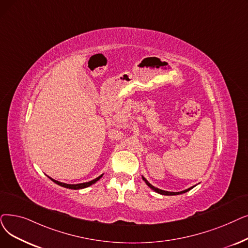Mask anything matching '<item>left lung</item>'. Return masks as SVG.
<instances>
[{
	"mask_svg": "<svg viewBox=\"0 0 248 248\" xmlns=\"http://www.w3.org/2000/svg\"><path fill=\"white\" fill-rule=\"evenodd\" d=\"M142 178H143V180L146 182V185L150 187V188H152L154 191H156V192H158V193H160V195H164V196H176V195H181V193H185V192H186V191H188V190H190L192 187H189V188H187V189H185V190H182V191H178V192H174V191H166V190H162V189H159V188H157V187H155V186H153L152 185L150 184V182L144 177V176H142Z\"/></svg>",
	"mask_w": 248,
	"mask_h": 248,
	"instance_id": "1",
	"label": "left lung"
}]
</instances>
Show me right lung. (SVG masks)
Here are the masks:
<instances>
[{
    "label": "right lung",
    "instance_id": "add662e5",
    "mask_svg": "<svg viewBox=\"0 0 248 248\" xmlns=\"http://www.w3.org/2000/svg\"><path fill=\"white\" fill-rule=\"evenodd\" d=\"M102 175H103V174H101L100 176H98L97 178H95V179H93V180H91V181L84 182V184H78V185H68V184H63V182H60V181H58V180L52 179V178H50L49 176H48V177H49L53 182H55V184H57V185L62 186V187L70 188V189H81V188H85V187H88V186H92L93 184H95L96 181H98V180L102 177Z\"/></svg>",
    "mask_w": 248,
    "mask_h": 248
}]
</instances>
